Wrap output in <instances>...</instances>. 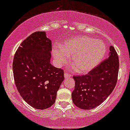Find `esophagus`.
Returning <instances> with one entry per match:
<instances>
[{
    "label": "esophagus",
    "mask_w": 130,
    "mask_h": 130,
    "mask_svg": "<svg viewBox=\"0 0 130 130\" xmlns=\"http://www.w3.org/2000/svg\"><path fill=\"white\" fill-rule=\"evenodd\" d=\"M70 76H71V75H69V74H68V73H66V72L64 73V78H70Z\"/></svg>",
    "instance_id": "obj_1"
}]
</instances>
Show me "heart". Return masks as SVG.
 I'll return each mask as SVG.
<instances>
[{"label":"heart","instance_id":"obj_1","mask_svg":"<svg viewBox=\"0 0 130 130\" xmlns=\"http://www.w3.org/2000/svg\"><path fill=\"white\" fill-rule=\"evenodd\" d=\"M106 53L102 41L87 36L69 38L60 46L52 48V55L58 66L66 63L72 56V64L76 72L84 74L93 70L101 62Z\"/></svg>","mask_w":130,"mask_h":130}]
</instances>
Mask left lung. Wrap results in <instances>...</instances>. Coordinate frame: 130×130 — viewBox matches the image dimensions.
Segmentation results:
<instances>
[{"label":"left lung","mask_w":130,"mask_h":130,"mask_svg":"<svg viewBox=\"0 0 130 130\" xmlns=\"http://www.w3.org/2000/svg\"><path fill=\"white\" fill-rule=\"evenodd\" d=\"M119 62L114 47H110L108 58L83 76H73L75 89L72 93L73 104L83 110H90L102 103L116 86Z\"/></svg>","instance_id":"1"}]
</instances>
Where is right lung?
Here are the masks:
<instances>
[{"label": "right lung", "instance_id": "right-lung-1", "mask_svg": "<svg viewBox=\"0 0 130 130\" xmlns=\"http://www.w3.org/2000/svg\"><path fill=\"white\" fill-rule=\"evenodd\" d=\"M52 42L44 31L32 34L14 55L12 70L17 90L33 108L44 110L55 102L64 72L51 63Z\"/></svg>", "mask_w": 130, "mask_h": 130}]
</instances>
